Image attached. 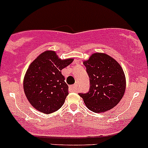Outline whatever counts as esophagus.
Returning <instances> with one entry per match:
<instances>
[{"mask_svg":"<svg viewBox=\"0 0 148 148\" xmlns=\"http://www.w3.org/2000/svg\"><path fill=\"white\" fill-rule=\"evenodd\" d=\"M77 84H74V85H71V86H69V92H74L77 90Z\"/></svg>","mask_w":148,"mask_h":148,"instance_id":"obj_1","label":"esophagus"}]
</instances>
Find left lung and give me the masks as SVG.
I'll return each mask as SVG.
<instances>
[{"instance_id":"obj_1","label":"left lung","mask_w":148,"mask_h":148,"mask_svg":"<svg viewBox=\"0 0 148 148\" xmlns=\"http://www.w3.org/2000/svg\"><path fill=\"white\" fill-rule=\"evenodd\" d=\"M90 81L88 93H79L85 105L96 113L114 108L123 97L126 78L120 64L105 53H94L84 60Z\"/></svg>"}]
</instances>
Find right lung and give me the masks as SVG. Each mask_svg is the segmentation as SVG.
<instances>
[{
	"label": "right lung",
	"instance_id": "obj_1",
	"mask_svg": "<svg viewBox=\"0 0 148 148\" xmlns=\"http://www.w3.org/2000/svg\"><path fill=\"white\" fill-rule=\"evenodd\" d=\"M73 61L60 59L54 51L47 50L31 62L23 79V90L34 109L51 114L62 107L69 86L62 70Z\"/></svg>",
	"mask_w": 148,
	"mask_h": 148
}]
</instances>
